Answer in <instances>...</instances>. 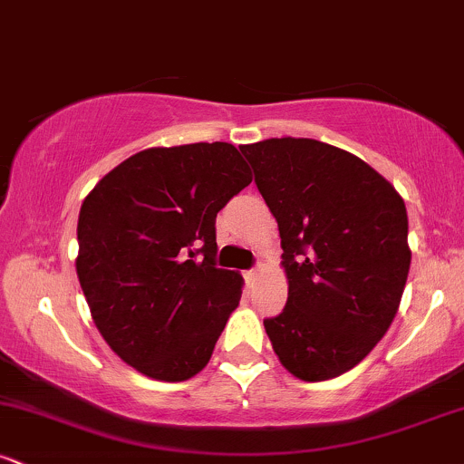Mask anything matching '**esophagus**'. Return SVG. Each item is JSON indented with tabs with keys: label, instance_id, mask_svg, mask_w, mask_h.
I'll return each instance as SVG.
<instances>
[{
	"label": "esophagus",
	"instance_id": "esophagus-1",
	"mask_svg": "<svg viewBox=\"0 0 464 464\" xmlns=\"http://www.w3.org/2000/svg\"><path fill=\"white\" fill-rule=\"evenodd\" d=\"M246 281H248V285H255V281H257V276H259V268H253V270H246Z\"/></svg>",
	"mask_w": 464,
	"mask_h": 464
}]
</instances>
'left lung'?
I'll list each match as a JSON object with an SVG mask.
<instances>
[{"instance_id":"8db88e82","label":"left lung","mask_w":464,"mask_h":464,"mask_svg":"<svg viewBox=\"0 0 464 464\" xmlns=\"http://www.w3.org/2000/svg\"><path fill=\"white\" fill-rule=\"evenodd\" d=\"M279 225L284 312L264 327L303 382L360 364L384 338L410 270L403 198L360 157L316 140L239 146Z\"/></svg>"}]
</instances>
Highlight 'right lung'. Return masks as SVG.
<instances>
[{
    "mask_svg": "<svg viewBox=\"0 0 464 464\" xmlns=\"http://www.w3.org/2000/svg\"><path fill=\"white\" fill-rule=\"evenodd\" d=\"M250 180L231 143L148 148L80 207L76 270L93 323L146 377L185 382L214 353L244 285L216 266V216Z\"/></svg>",
    "mask_w": 464,
    "mask_h": 464,
    "instance_id": "add662e5",
    "label": "right lung"
}]
</instances>
